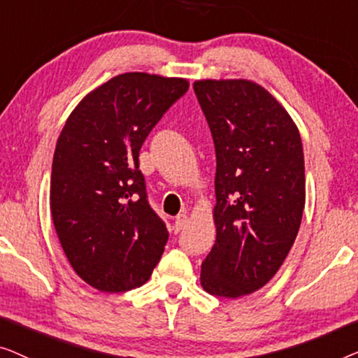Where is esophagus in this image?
<instances>
[{
	"mask_svg": "<svg viewBox=\"0 0 358 358\" xmlns=\"http://www.w3.org/2000/svg\"><path fill=\"white\" fill-rule=\"evenodd\" d=\"M186 224H188V217H186L185 214H180L177 219H175V231H180L186 227Z\"/></svg>",
	"mask_w": 358,
	"mask_h": 358,
	"instance_id": "esophagus-1",
	"label": "esophagus"
}]
</instances>
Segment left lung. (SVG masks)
<instances>
[{
    "label": "left lung",
    "mask_w": 358,
    "mask_h": 358,
    "mask_svg": "<svg viewBox=\"0 0 358 358\" xmlns=\"http://www.w3.org/2000/svg\"><path fill=\"white\" fill-rule=\"evenodd\" d=\"M194 94L214 139L215 243L201 285L227 299L274 278L299 234L305 208L300 133L264 87L246 79H204Z\"/></svg>",
    "instance_id": "obj_1"
}]
</instances>
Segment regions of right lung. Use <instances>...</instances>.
Instances as JSON below:
<instances>
[{"instance_id": "obj_1", "label": "right lung", "mask_w": 358, "mask_h": 358, "mask_svg": "<svg viewBox=\"0 0 358 358\" xmlns=\"http://www.w3.org/2000/svg\"><path fill=\"white\" fill-rule=\"evenodd\" d=\"M188 87L181 78L118 74L80 100L59 134L53 225L69 264L94 289L141 287L164 253L169 231L149 206L139 150Z\"/></svg>"}]
</instances>
